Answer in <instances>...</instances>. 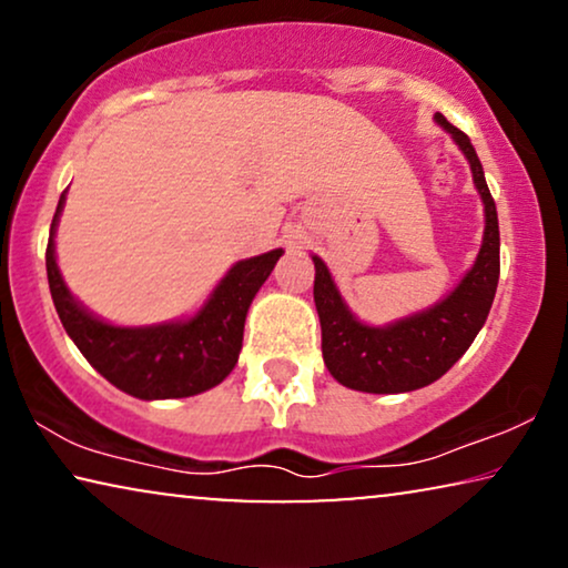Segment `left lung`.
I'll use <instances>...</instances> for the list:
<instances>
[{
	"label": "left lung",
	"instance_id": "1",
	"mask_svg": "<svg viewBox=\"0 0 568 568\" xmlns=\"http://www.w3.org/2000/svg\"><path fill=\"white\" fill-rule=\"evenodd\" d=\"M447 134H453L470 162L473 183L484 199V245L463 282L437 305L383 328L364 325L352 315L333 284L331 271L313 255L315 307L323 331L325 367L341 385L362 393H408L432 385L460 356L484 328L499 284V220L488 191L484 168L470 139L445 115H434Z\"/></svg>",
	"mask_w": 568,
	"mask_h": 568
}]
</instances>
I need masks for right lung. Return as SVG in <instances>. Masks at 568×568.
Here are the masks:
<instances>
[{"label": "right lung", "mask_w": 568, "mask_h": 568, "mask_svg": "<svg viewBox=\"0 0 568 568\" xmlns=\"http://www.w3.org/2000/svg\"><path fill=\"white\" fill-rule=\"evenodd\" d=\"M64 193L51 222L49 247H45V274L59 321L92 367L119 390L142 400L189 398L220 385L237 364L243 348L247 307L261 290L278 255L276 251L237 261L227 271L206 305L189 321L146 325V328H121L88 313L67 290L53 253Z\"/></svg>", "instance_id": "1"}]
</instances>
